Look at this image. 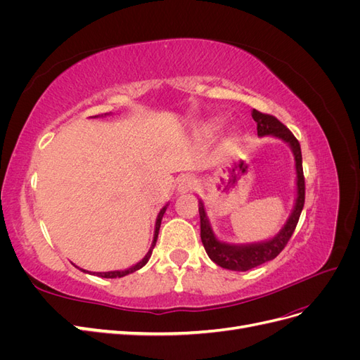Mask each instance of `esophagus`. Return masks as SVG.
Masks as SVG:
<instances>
[{
    "label": "esophagus",
    "instance_id": "1",
    "mask_svg": "<svg viewBox=\"0 0 360 360\" xmlns=\"http://www.w3.org/2000/svg\"><path fill=\"white\" fill-rule=\"evenodd\" d=\"M198 186V181L193 176H183L179 181V191L180 192H189Z\"/></svg>",
    "mask_w": 360,
    "mask_h": 360
}]
</instances>
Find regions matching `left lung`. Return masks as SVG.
<instances>
[{
    "mask_svg": "<svg viewBox=\"0 0 360 360\" xmlns=\"http://www.w3.org/2000/svg\"><path fill=\"white\" fill-rule=\"evenodd\" d=\"M252 118L257 122V132L259 136L275 135L281 139H284L285 143L291 146L294 159H296V171H297V200L288 222L285 224L284 228H282L281 233L276 237H274L269 242L259 243V245H250V246L226 245L217 240L212 233L210 222L205 216L204 205L200 201L198 210H200V225H201V242L204 245L207 255H209L210 259L217 266L228 270H236V271H246L266 263V261L276 258L282 252V249L287 246L294 230H296L303 204H304V176H303V167H302V150H300L297 138L291 134V130L285 124H282L274 115L252 110Z\"/></svg>",
    "mask_w": 360,
    "mask_h": 360,
    "instance_id": "8db88e82",
    "label": "left lung"
}]
</instances>
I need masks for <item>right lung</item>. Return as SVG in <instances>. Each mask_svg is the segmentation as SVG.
Instances as JSON below:
<instances>
[{"instance_id": "add662e5", "label": "right lung", "mask_w": 360, "mask_h": 360, "mask_svg": "<svg viewBox=\"0 0 360 360\" xmlns=\"http://www.w3.org/2000/svg\"><path fill=\"white\" fill-rule=\"evenodd\" d=\"M165 210H167V205L163 207V209L159 212V214H158V221H156V231H155V238H153V245H151V249L148 250V254L146 255V258H143V261H139L138 264H135L134 267H130V269H127V270H117V271H103V274H94V275H97V276H101V278H123V276H126V275H129V274H132V271H135V270H138V269H141L143 266H146L147 264V261H148V258L151 257V252H153V248H155V245H156V240H158V234H159V228H160V222H162V217H163V213H165ZM85 271V270H84Z\"/></svg>"}]
</instances>
